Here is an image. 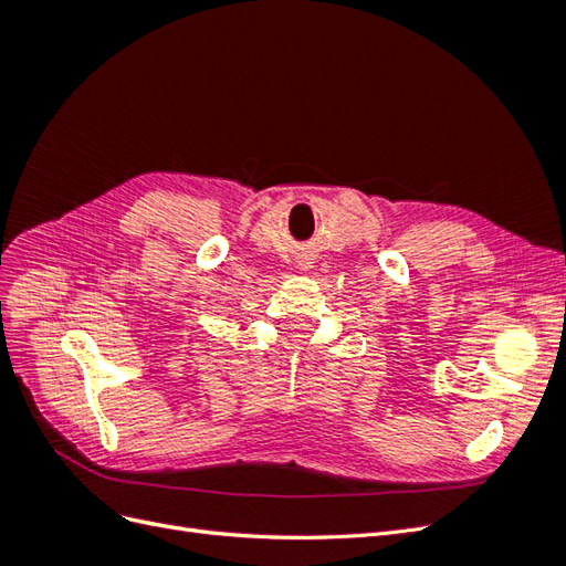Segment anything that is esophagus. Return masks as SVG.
Masks as SVG:
<instances>
[{"label": "esophagus", "instance_id": "obj_1", "mask_svg": "<svg viewBox=\"0 0 566 566\" xmlns=\"http://www.w3.org/2000/svg\"><path fill=\"white\" fill-rule=\"evenodd\" d=\"M310 264H312V262H310V260H306V256H304V260L300 262V269H310Z\"/></svg>", "mask_w": 566, "mask_h": 566}]
</instances>
